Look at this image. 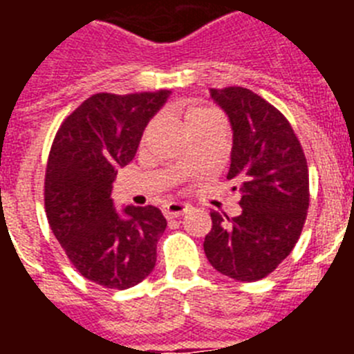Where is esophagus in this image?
I'll list each match as a JSON object with an SVG mask.
<instances>
[{"label": "esophagus", "mask_w": 354, "mask_h": 354, "mask_svg": "<svg viewBox=\"0 0 354 354\" xmlns=\"http://www.w3.org/2000/svg\"><path fill=\"white\" fill-rule=\"evenodd\" d=\"M189 207H192V205L183 204V202H170V204L165 205V216H167V218H179L184 212L189 211Z\"/></svg>", "instance_id": "esophagus-1"}]
</instances>
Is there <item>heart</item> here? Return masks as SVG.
Wrapping results in <instances>:
<instances>
[{"label":"heart","instance_id":"b5f03b06","mask_svg":"<svg viewBox=\"0 0 354 354\" xmlns=\"http://www.w3.org/2000/svg\"><path fill=\"white\" fill-rule=\"evenodd\" d=\"M214 122H220V117L216 115V111L204 108V106H193V108L186 109V113H184V129H186V133L196 129V127L214 124Z\"/></svg>","mask_w":354,"mask_h":354}]
</instances>
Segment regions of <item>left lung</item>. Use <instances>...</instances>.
<instances>
[{
	"label": "left lung",
	"mask_w": 354,
	"mask_h": 354,
	"mask_svg": "<svg viewBox=\"0 0 354 354\" xmlns=\"http://www.w3.org/2000/svg\"><path fill=\"white\" fill-rule=\"evenodd\" d=\"M211 99L232 126L227 179L237 184L243 212L212 211L204 250L216 271L255 282L273 273L301 236L310 202L305 152L289 120L252 90L211 88Z\"/></svg>",
	"instance_id": "1"
}]
</instances>
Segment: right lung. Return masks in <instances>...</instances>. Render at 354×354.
<instances>
[{"instance_id": "right-lung-1", "label": "right lung", "mask_w": 354, "mask_h": 354, "mask_svg": "<svg viewBox=\"0 0 354 354\" xmlns=\"http://www.w3.org/2000/svg\"><path fill=\"white\" fill-rule=\"evenodd\" d=\"M168 95L95 93L62 122L51 145L44 183L49 227L74 268L108 289H129L156 266L165 216L154 205L118 212L111 189Z\"/></svg>"}]
</instances>
